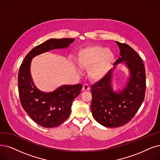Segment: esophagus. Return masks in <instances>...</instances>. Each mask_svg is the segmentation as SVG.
I'll return each mask as SVG.
<instances>
[{
    "mask_svg": "<svg viewBox=\"0 0 160 160\" xmlns=\"http://www.w3.org/2000/svg\"><path fill=\"white\" fill-rule=\"evenodd\" d=\"M89 89H90V87H89V85L87 83H85L82 86V91H89Z\"/></svg>",
    "mask_w": 160,
    "mask_h": 160,
    "instance_id": "1",
    "label": "esophagus"
}]
</instances>
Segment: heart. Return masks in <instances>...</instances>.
Returning a JSON list of instances; mask_svg holds the SVG:
<instances>
[{"instance_id": "b5f03b06", "label": "heart", "mask_w": 160, "mask_h": 160, "mask_svg": "<svg viewBox=\"0 0 160 160\" xmlns=\"http://www.w3.org/2000/svg\"><path fill=\"white\" fill-rule=\"evenodd\" d=\"M75 60L81 68L88 69V73L91 78L99 79L104 77L110 69L113 54L106 47L94 45L80 50ZM77 69L79 70L78 68Z\"/></svg>"}]
</instances>
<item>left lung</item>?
Segmentation results:
<instances>
[{"label": "left lung", "mask_w": 160, "mask_h": 160, "mask_svg": "<svg viewBox=\"0 0 160 160\" xmlns=\"http://www.w3.org/2000/svg\"><path fill=\"white\" fill-rule=\"evenodd\" d=\"M121 57L114 66L125 62L130 72L127 86L119 92L112 88L113 69L91 87V111L95 120L107 127L122 126L132 119L142 105L146 91V71L143 61L128 44L116 41Z\"/></svg>", "instance_id": "obj_1"}]
</instances>
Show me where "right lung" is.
Masks as SVG:
<instances>
[{
	"label": "right lung",
	"instance_id": "obj_1",
	"mask_svg": "<svg viewBox=\"0 0 160 160\" xmlns=\"http://www.w3.org/2000/svg\"><path fill=\"white\" fill-rule=\"evenodd\" d=\"M74 39H51L32 49L25 57L18 72V91L20 102L30 118L39 125L58 127L69 118L73 100L81 92V84L63 85L53 92L39 91L32 80L30 67L34 57L50 50L64 48Z\"/></svg>",
	"mask_w": 160,
	"mask_h": 160
}]
</instances>
